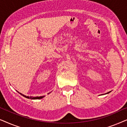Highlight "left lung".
<instances>
[{
	"label": "left lung",
	"mask_w": 127,
	"mask_h": 127,
	"mask_svg": "<svg viewBox=\"0 0 127 127\" xmlns=\"http://www.w3.org/2000/svg\"><path fill=\"white\" fill-rule=\"evenodd\" d=\"M109 93H110V92H108V93H106V94H109Z\"/></svg>",
	"instance_id": "8db88e82"
}]
</instances>
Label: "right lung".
<instances>
[{
    "label": "right lung",
    "instance_id": "obj_1",
    "mask_svg": "<svg viewBox=\"0 0 127 127\" xmlns=\"http://www.w3.org/2000/svg\"><path fill=\"white\" fill-rule=\"evenodd\" d=\"M19 93V92H18ZM21 95H22V96L25 97V98H28V99H41L43 98V97H44V96H35V97H33V96H26V95H24L22 94L21 93H20Z\"/></svg>",
    "mask_w": 127,
    "mask_h": 127
}]
</instances>
